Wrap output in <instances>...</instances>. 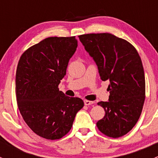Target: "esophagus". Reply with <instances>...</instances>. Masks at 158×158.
I'll return each instance as SVG.
<instances>
[{
    "instance_id": "1",
    "label": "esophagus",
    "mask_w": 158,
    "mask_h": 158,
    "mask_svg": "<svg viewBox=\"0 0 158 158\" xmlns=\"http://www.w3.org/2000/svg\"><path fill=\"white\" fill-rule=\"evenodd\" d=\"M84 103H85V106H90V105L93 104V102L89 101V100H84Z\"/></svg>"
}]
</instances>
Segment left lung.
<instances>
[{
    "label": "left lung",
    "mask_w": 158,
    "mask_h": 158,
    "mask_svg": "<svg viewBox=\"0 0 158 158\" xmlns=\"http://www.w3.org/2000/svg\"><path fill=\"white\" fill-rule=\"evenodd\" d=\"M79 38L98 66L102 80L110 82L109 101L98 102L106 114L97 127L111 138L123 136L138 121L145 99L141 57L130 43L111 33H89Z\"/></svg>",
    "instance_id": "left-lung-1"
}]
</instances>
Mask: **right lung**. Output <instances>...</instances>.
Wrapping results in <instances>:
<instances>
[{
  "mask_svg": "<svg viewBox=\"0 0 158 158\" xmlns=\"http://www.w3.org/2000/svg\"><path fill=\"white\" fill-rule=\"evenodd\" d=\"M78 41L71 37H48L27 49L16 72V97L23 120L34 133L49 140L69 131L84 102L58 89Z\"/></svg>",
  "mask_w": 158,
  "mask_h": 158,
  "instance_id": "1",
  "label": "right lung"
}]
</instances>
